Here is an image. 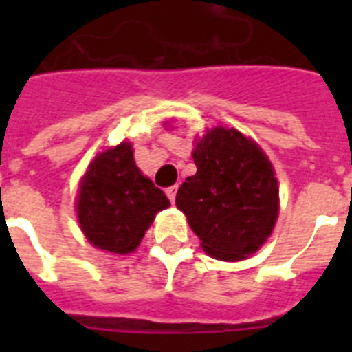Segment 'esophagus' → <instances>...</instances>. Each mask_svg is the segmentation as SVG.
I'll use <instances>...</instances> for the list:
<instances>
[{
	"label": "esophagus",
	"instance_id": "esophagus-1",
	"mask_svg": "<svg viewBox=\"0 0 352 352\" xmlns=\"http://www.w3.org/2000/svg\"><path fill=\"white\" fill-rule=\"evenodd\" d=\"M176 190H178V186H169V188L166 190L167 197H169V201L173 204H174V201H176Z\"/></svg>",
	"mask_w": 352,
	"mask_h": 352
}]
</instances>
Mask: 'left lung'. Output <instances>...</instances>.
<instances>
[{
  "label": "left lung",
  "instance_id": "1",
  "mask_svg": "<svg viewBox=\"0 0 352 352\" xmlns=\"http://www.w3.org/2000/svg\"><path fill=\"white\" fill-rule=\"evenodd\" d=\"M197 173L176 194L206 254L241 261L270 238L278 217V183L259 144L236 129L214 126L194 149Z\"/></svg>",
  "mask_w": 352,
  "mask_h": 352
}]
</instances>
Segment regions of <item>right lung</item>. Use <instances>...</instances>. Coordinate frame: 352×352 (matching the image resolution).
I'll return each instance as SVG.
<instances>
[{
    "instance_id": "1",
    "label": "right lung",
    "mask_w": 352,
    "mask_h": 352,
    "mask_svg": "<svg viewBox=\"0 0 352 352\" xmlns=\"http://www.w3.org/2000/svg\"><path fill=\"white\" fill-rule=\"evenodd\" d=\"M167 195L139 170L130 142L95 157L80 179L77 219L93 247L130 254L139 247L158 211L169 208Z\"/></svg>"
}]
</instances>
